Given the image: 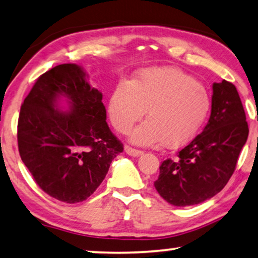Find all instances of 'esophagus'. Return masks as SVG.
<instances>
[{
	"label": "esophagus",
	"mask_w": 258,
	"mask_h": 258,
	"mask_svg": "<svg viewBox=\"0 0 258 258\" xmlns=\"http://www.w3.org/2000/svg\"><path fill=\"white\" fill-rule=\"evenodd\" d=\"M125 152H126V154H128V155H131V156H139L142 154V152L139 151V149L132 148V147H130V146H125Z\"/></svg>",
	"instance_id": "34e87169"
}]
</instances>
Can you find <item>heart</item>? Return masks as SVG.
<instances>
[{
	"label": "heart",
	"mask_w": 258,
	"mask_h": 258,
	"mask_svg": "<svg viewBox=\"0 0 258 258\" xmlns=\"http://www.w3.org/2000/svg\"><path fill=\"white\" fill-rule=\"evenodd\" d=\"M147 110L148 121L131 133L140 146L163 142L177 148L201 130L211 110V98L203 84L175 68H147L131 83H120L109 102L114 128L127 133Z\"/></svg>",
	"instance_id": "obj_1"
}]
</instances>
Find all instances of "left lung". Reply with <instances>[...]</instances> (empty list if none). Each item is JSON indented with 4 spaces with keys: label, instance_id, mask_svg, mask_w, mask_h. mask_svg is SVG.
Returning <instances> with one entry per match:
<instances>
[{
    "label": "left lung",
    "instance_id": "obj_1",
    "mask_svg": "<svg viewBox=\"0 0 258 258\" xmlns=\"http://www.w3.org/2000/svg\"><path fill=\"white\" fill-rule=\"evenodd\" d=\"M249 128L235 86L213 83L211 116L201 134L176 159L164 160L155 182L156 191L174 206L201 204L224 189L235 170Z\"/></svg>",
    "mask_w": 258,
    "mask_h": 258
}]
</instances>
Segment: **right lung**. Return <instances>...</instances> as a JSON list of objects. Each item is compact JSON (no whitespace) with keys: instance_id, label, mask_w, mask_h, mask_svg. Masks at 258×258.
<instances>
[{"instance_id":"add662e5","label":"right lung","mask_w":258,"mask_h":258,"mask_svg":"<svg viewBox=\"0 0 258 258\" xmlns=\"http://www.w3.org/2000/svg\"><path fill=\"white\" fill-rule=\"evenodd\" d=\"M62 97L68 111L57 109ZM102 98L79 64L63 63L40 75L21 106L19 155L40 189L57 201H86L124 151L107 126Z\"/></svg>"}]
</instances>
